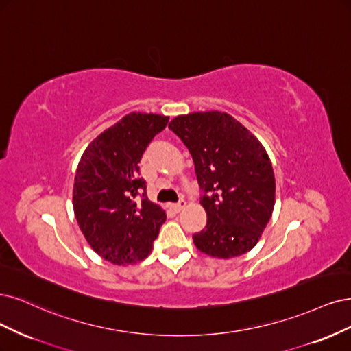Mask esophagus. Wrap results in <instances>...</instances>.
<instances>
[{"label": "esophagus", "mask_w": 351, "mask_h": 351, "mask_svg": "<svg viewBox=\"0 0 351 351\" xmlns=\"http://www.w3.org/2000/svg\"><path fill=\"white\" fill-rule=\"evenodd\" d=\"M185 206H186V202H185L184 199H180V201L178 202V204H173V206H172V208H173L175 213H179L180 210L185 208Z\"/></svg>", "instance_id": "34e87169"}]
</instances>
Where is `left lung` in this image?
<instances>
[{"mask_svg":"<svg viewBox=\"0 0 351 351\" xmlns=\"http://www.w3.org/2000/svg\"><path fill=\"white\" fill-rule=\"evenodd\" d=\"M189 150L207 224L192 236L201 252L233 258L251 251L271 219L276 179L255 135L224 112H194L169 123Z\"/></svg>","mask_w":351,"mask_h":351,"instance_id":"1","label":"left lung"}]
</instances>
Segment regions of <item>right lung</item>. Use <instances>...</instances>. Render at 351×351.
<instances>
[{"label":"right lung","mask_w":351,"mask_h":351,"mask_svg":"<svg viewBox=\"0 0 351 351\" xmlns=\"http://www.w3.org/2000/svg\"><path fill=\"white\" fill-rule=\"evenodd\" d=\"M169 117L132 112L88 144L77 166L73 207L93 251L117 265L149 256L166 213L149 201L140 160ZM138 195L141 200H135Z\"/></svg>","instance_id":"obj_1"}]
</instances>
